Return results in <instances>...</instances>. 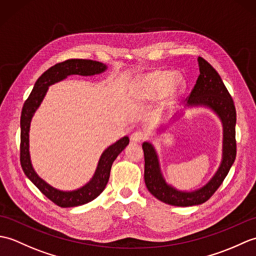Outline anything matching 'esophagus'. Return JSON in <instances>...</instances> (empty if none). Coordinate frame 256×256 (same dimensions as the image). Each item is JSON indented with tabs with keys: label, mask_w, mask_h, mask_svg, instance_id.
I'll list each match as a JSON object with an SVG mask.
<instances>
[{
	"label": "esophagus",
	"mask_w": 256,
	"mask_h": 256,
	"mask_svg": "<svg viewBox=\"0 0 256 256\" xmlns=\"http://www.w3.org/2000/svg\"><path fill=\"white\" fill-rule=\"evenodd\" d=\"M146 138V135L142 131H135L131 134L132 142H142Z\"/></svg>",
	"instance_id": "34e87169"
}]
</instances>
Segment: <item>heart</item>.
<instances>
[{
    "label": "heart",
    "mask_w": 256,
    "mask_h": 256,
    "mask_svg": "<svg viewBox=\"0 0 256 256\" xmlns=\"http://www.w3.org/2000/svg\"><path fill=\"white\" fill-rule=\"evenodd\" d=\"M182 80L172 72H155L146 77L143 84V94L150 99L160 98L172 86L177 91L182 88Z\"/></svg>",
    "instance_id": "1"
}]
</instances>
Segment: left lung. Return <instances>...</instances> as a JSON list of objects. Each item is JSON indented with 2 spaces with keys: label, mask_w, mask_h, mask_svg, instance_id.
Here are the masks:
<instances>
[{
  "label": "left lung",
  "mask_w": 256,
  "mask_h": 256,
  "mask_svg": "<svg viewBox=\"0 0 256 256\" xmlns=\"http://www.w3.org/2000/svg\"><path fill=\"white\" fill-rule=\"evenodd\" d=\"M198 64L200 74L190 92L187 103L192 106L209 108L221 120L224 125V146L219 170L204 187L190 192H180L165 182L154 146L148 142L142 145L145 160L144 179L148 192L162 202L177 206H197L206 202L224 182L236 156L234 102L216 69L201 57H198Z\"/></svg>",
  "instance_id": "8db88e82"
}]
</instances>
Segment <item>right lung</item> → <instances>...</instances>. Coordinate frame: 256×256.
I'll return each instance as SVG.
<instances>
[{
	"label": "right lung",
	"mask_w": 256,
	"mask_h": 256,
	"mask_svg": "<svg viewBox=\"0 0 256 256\" xmlns=\"http://www.w3.org/2000/svg\"><path fill=\"white\" fill-rule=\"evenodd\" d=\"M106 70L104 64L89 60V59H68L66 62L56 64L42 74L35 82L30 96L25 101L20 116V165L25 175L44 194L46 197L52 200L54 204L62 206V208H69V206H77L90 202L96 199L103 190L110 178V172L113 162L116 160L118 154L126 148L130 138L124 136L118 142L103 152L94 177L84 186L72 192H62L52 187L46 182L37 175L32 168L30 156V126L32 118L40 106L44 99L48 86L58 82L70 74L80 76H94L101 74Z\"/></svg>",
	"instance_id": "add662e5"
}]
</instances>
